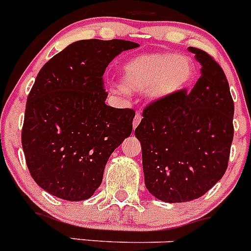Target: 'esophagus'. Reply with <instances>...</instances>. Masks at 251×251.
Returning a JSON list of instances; mask_svg holds the SVG:
<instances>
[{
	"instance_id": "1",
	"label": "esophagus",
	"mask_w": 251,
	"mask_h": 251,
	"mask_svg": "<svg viewBox=\"0 0 251 251\" xmlns=\"http://www.w3.org/2000/svg\"><path fill=\"white\" fill-rule=\"evenodd\" d=\"M141 119L142 117L139 114H137L136 117H134V119H133V129H136V128L138 127L139 123H141Z\"/></svg>"
}]
</instances>
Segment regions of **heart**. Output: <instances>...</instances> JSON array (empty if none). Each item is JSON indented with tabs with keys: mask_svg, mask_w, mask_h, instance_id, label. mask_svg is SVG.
Masks as SVG:
<instances>
[{
	"mask_svg": "<svg viewBox=\"0 0 251 251\" xmlns=\"http://www.w3.org/2000/svg\"><path fill=\"white\" fill-rule=\"evenodd\" d=\"M196 64L190 56L172 52H150L127 60L121 69L122 83L108 85L113 94L146 93L152 100H166L191 88Z\"/></svg>",
	"mask_w": 251,
	"mask_h": 251,
	"instance_id": "1",
	"label": "heart"
}]
</instances>
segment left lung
<instances>
[{
  "label": "left lung",
  "mask_w": 251,
  "mask_h": 251,
  "mask_svg": "<svg viewBox=\"0 0 251 251\" xmlns=\"http://www.w3.org/2000/svg\"><path fill=\"white\" fill-rule=\"evenodd\" d=\"M188 50L201 64L194 89L150 104L134 132L146 187L170 203L196 200L220 181L234 137V101L223 69L205 51Z\"/></svg>",
  "instance_id": "1"
}]
</instances>
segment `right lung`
Returning <instances> with one entry per match:
<instances>
[{
  "mask_svg": "<svg viewBox=\"0 0 251 251\" xmlns=\"http://www.w3.org/2000/svg\"><path fill=\"white\" fill-rule=\"evenodd\" d=\"M126 40H80L41 68L28 94L22 150L35 182L68 201L93 196L110 154L132 133L134 110L106 105L105 68Z\"/></svg>",
  "mask_w": 251,
  "mask_h": 251,
  "instance_id": "right-lung-1",
  "label": "right lung"
}]
</instances>
